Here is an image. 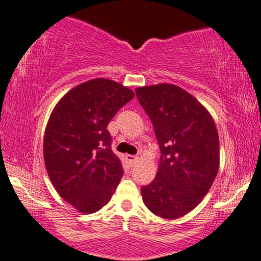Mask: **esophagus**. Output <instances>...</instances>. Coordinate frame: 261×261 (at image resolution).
<instances>
[{
  "instance_id": "obj_1",
  "label": "esophagus",
  "mask_w": 261,
  "mask_h": 261,
  "mask_svg": "<svg viewBox=\"0 0 261 261\" xmlns=\"http://www.w3.org/2000/svg\"><path fill=\"white\" fill-rule=\"evenodd\" d=\"M126 160L129 162L130 164H135V163H137V162H139V157H138V155L126 154Z\"/></svg>"
}]
</instances>
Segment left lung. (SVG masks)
<instances>
[{
  "mask_svg": "<svg viewBox=\"0 0 261 261\" xmlns=\"http://www.w3.org/2000/svg\"><path fill=\"white\" fill-rule=\"evenodd\" d=\"M135 92L162 153L154 180L141 188L143 201L158 217H184L200 204L217 176V127L208 110L181 87L158 84Z\"/></svg>",
  "mask_w": 261,
  "mask_h": 261,
  "instance_id": "obj_1",
  "label": "left lung"
}]
</instances>
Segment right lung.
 Segmentation results:
<instances>
[{"label":"right lung","mask_w":261,"mask_h":261,"mask_svg":"<svg viewBox=\"0 0 261 261\" xmlns=\"http://www.w3.org/2000/svg\"><path fill=\"white\" fill-rule=\"evenodd\" d=\"M133 98L127 86L97 77L68 91L50 115L43 140L45 168L56 192L77 212L99 211L122 178L107 127Z\"/></svg>","instance_id":"obj_1"}]
</instances>
